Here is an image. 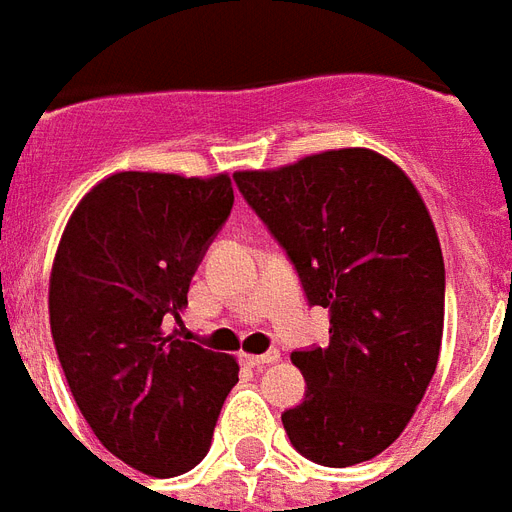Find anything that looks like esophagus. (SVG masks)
<instances>
[{
  "label": "esophagus",
  "instance_id": "obj_1",
  "mask_svg": "<svg viewBox=\"0 0 512 512\" xmlns=\"http://www.w3.org/2000/svg\"><path fill=\"white\" fill-rule=\"evenodd\" d=\"M281 358V353L276 348L273 350H265V353H260V356H244V364L255 366V369H260V366H271L276 364Z\"/></svg>",
  "mask_w": 512,
  "mask_h": 512
}]
</instances>
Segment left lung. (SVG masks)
Masks as SVG:
<instances>
[{
    "instance_id": "left-lung-1",
    "label": "left lung",
    "mask_w": 512,
    "mask_h": 512,
    "mask_svg": "<svg viewBox=\"0 0 512 512\" xmlns=\"http://www.w3.org/2000/svg\"><path fill=\"white\" fill-rule=\"evenodd\" d=\"M241 196L295 265L329 345L295 350L305 398L281 414L297 452L348 468L412 420L444 335V257L412 180L385 156L340 148L268 172H236Z\"/></svg>"
}]
</instances>
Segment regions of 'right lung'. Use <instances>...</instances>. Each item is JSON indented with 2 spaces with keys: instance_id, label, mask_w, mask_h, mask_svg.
Instances as JSON below:
<instances>
[{
  "instance_id": "add662e5",
  "label": "right lung",
  "mask_w": 512,
  "mask_h": 512,
  "mask_svg": "<svg viewBox=\"0 0 512 512\" xmlns=\"http://www.w3.org/2000/svg\"><path fill=\"white\" fill-rule=\"evenodd\" d=\"M231 207L228 175L119 172L79 201L52 263V340L76 406L108 452L148 476L207 457L239 382L236 358L177 329Z\"/></svg>"
}]
</instances>
